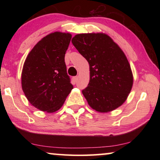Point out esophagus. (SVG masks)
I'll use <instances>...</instances> for the list:
<instances>
[{
	"mask_svg": "<svg viewBox=\"0 0 160 160\" xmlns=\"http://www.w3.org/2000/svg\"><path fill=\"white\" fill-rule=\"evenodd\" d=\"M72 80H73V82H77L78 80V76H75L74 78H72Z\"/></svg>",
	"mask_w": 160,
	"mask_h": 160,
	"instance_id": "1",
	"label": "esophagus"
}]
</instances>
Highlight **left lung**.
<instances>
[{"instance_id":"left-lung-1","label":"left lung","mask_w":160,"mask_h":160,"mask_svg":"<svg viewBox=\"0 0 160 160\" xmlns=\"http://www.w3.org/2000/svg\"><path fill=\"white\" fill-rule=\"evenodd\" d=\"M71 42L90 65V82L82 91L90 107L107 113L121 106L133 83L123 51L104 33L78 34Z\"/></svg>"}]
</instances>
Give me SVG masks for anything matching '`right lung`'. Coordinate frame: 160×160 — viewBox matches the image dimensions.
Returning <instances> with one entry per match:
<instances>
[{"label": "right lung", "instance_id": "right-lung-1", "mask_svg": "<svg viewBox=\"0 0 160 160\" xmlns=\"http://www.w3.org/2000/svg\"><path fill=\"white\" fill-rule=\"evenodd\" d=\"M72 35L55 32L47 35L27 56L22 88L29 103L47 113L61 109L73 88L67 74L65 54Z\"/></svg>", "mask_w": 160, "mask_h": 160}]
</instances>
